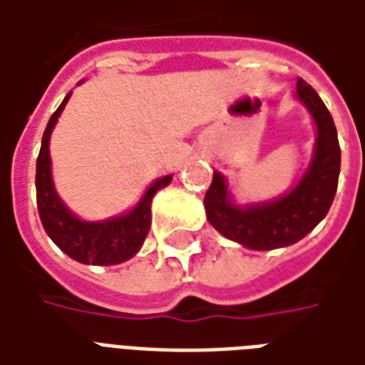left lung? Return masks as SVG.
Listing matches in <instances>:
<instances>
[{
  "mask_svg": "<svg viewBox=\"0 0 365 365\" xmlns=\"http://www.w3.org/2000/svg\"><path fill=\"white\" fill-rule=\"evenodd\" d=\"M297 97L317 125V146L307 174L293 190L272 203L235 207L219 172L205 193L207 219L222 237L252 250H274L295 245L327 217L336 195L340 174V144L332 115L319 93L299 78Z\"/></svg>",
  "mask_w": 365,
  "mask_h": 365,
  "instance_id": "obj_1",
  "label": "left lung"
}]
</instances>
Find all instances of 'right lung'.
Segmentation results:
<instances>
[{"label": "right lung", "mask_w": 365, "mask_h": 365, "mask_svg": "<svg viewBox=\"0 0 365 365\" xmlns=\"http://www.w3.org/2000/svg\"><path fill=\"white\" fill-rule=\"evenodd\" d=\"M70 96L72 93H68L58 109L52 113L51 120L44 128L43 144L36 158V207H38L41 222L46 235L52 238V242L70 258L96 266L120 264L133 258L140 250L144 238L150 230L152 197L156 191L172 182V175H164L152 183L130 213L103 222L80 221L76 215L68 211L54 191L51 175V152H48L52 128L56 125L62 109L66 107Z\"/></svg>", "instance_id": "right-lung-1"}]
</instances>
